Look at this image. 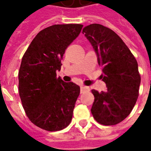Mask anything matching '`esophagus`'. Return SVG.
<instances>
[{"label": "esophagus", "instance_id": "34e87169", "mask_svg": "<svg viewBox=\"0 0 151 151\" xmlns=\"http://www.w3.org/2000/svg\"><path fill=\"white\" fill-rule=\"evenodd\" d=\"M90 91V88H89L88 86H81V93H84V92L89 91Z\"/></svg>", "mask_w": 151, "mask_h": 151}]
</instances>
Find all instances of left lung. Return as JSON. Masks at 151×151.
I'll list each match as a JSON object with an SVG mask.
<instances>
[{"instance_id": "8db88e82", "label": "left lung", "mask_w": 151, "mask_h": 151, "mask_svg": "<svg viewBox=\"0 0 151 151\" xmlns=\"http://www.w3.org/2000/svg\"><path fill=\"white\" fill-rule=\"evenodd\" d=\"M102 68L105 91L92 90L95 100L91 109L98 123L115 125L126 118L136 104L141 76L135 57L117 34L100 24L83 28Z\"/></svg>"}]
</instances>
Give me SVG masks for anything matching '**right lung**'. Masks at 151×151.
<instances>
[{
  "instance_id": "right-lung-1",
  "label": "right lung",
  "mask_w": 151,
  "mask_h": 151,
  "mask_svg": "<svg viewBox=\"0 0 151 151\" xmlns=\"http://www.w3.org/2000/svg\"><path fill=\"white\" fill-rule=\"evenodd\" d=\"M81 24L53 25L40 31L22 59L18 93L32 123L53 132L64 129L73 117L80 87L56 77L63 55L82 29Z\"/></svg>"
}]
</instances>
